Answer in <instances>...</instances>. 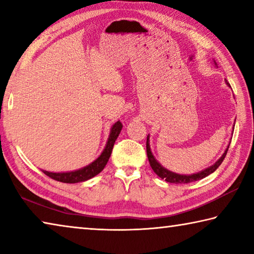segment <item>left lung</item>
Returning a JSON list of instances; mask_svg holds the SVG:
<instances>
[{"instance_id":"obj_1","label":"left lung","mask_w":254,"mask_h":254,"mask_svg":"<svg viewBox=\"0 0 254 254\" xmlns=\"http://www.w3.org/2000/svg\"><path fill=\"white\" fill-rule=\"evenodd\" d=\"M215 65H216V64H215ZM226 84L230 86V84L227 83V81H226ZM149 142H150V140H149V135H148L147 136V154H148V159H149L150 166H151L152 170L161 179H165L166 182L173 183V184H188V183H192V182H196V180H200V179H203L205 177H207L208 175L214 173V171L216 170L218 167H220V165L223 162V160H224L227 150H229V147H230V145H229L227 149L225 150V152L222 154V157L218 159V160L215 162L214 165L208 167V168H206L204 170L199 171V173L192 174V175H179V174L173 173V171H170L168 169L163 168L160 163H159L156 160V158L153 157V154L151 152V149H150V143Z\"/></svg>"}]
</instances>
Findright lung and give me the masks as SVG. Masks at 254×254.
<instances>
[{
    "instance_id": "obj_1",
    "label": "right lung",
    "mask_w": 254,
    "mask_h": 254,
    "mask_svg": "<svg viewBox=\"0 0 254 254\" xmlns=\"http://www.w3.org/2000/svg\"><path fill=\"white\" fill-rule=\"evenodd\" d=\"M122 123L120 121L113 124V127H111L106 145L104 150H103V152L101 153V156L98 157L96 160H94L92 163H89L88 166H86L84 168H80L78 170L67 171V173H50V171L46 170H42V173L48 176V177L57 180V182L66 184H76L95 177L96 175L100 174L101 171L104 169L107 161H109L112 153V149H113L115 140L118 139L120 132L122 130Z\"/></svg>"
}]
</instances>
